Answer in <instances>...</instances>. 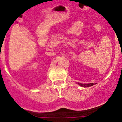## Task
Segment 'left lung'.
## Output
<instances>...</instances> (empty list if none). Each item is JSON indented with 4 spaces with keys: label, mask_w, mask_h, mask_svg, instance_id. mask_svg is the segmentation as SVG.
I'll return each mask as SVG.
<instances>
[{
    "label": "left lung",
    "mask_w": 122,
    "mask_h": 122,
    "mask_svg": "<svg viewBox=\"0 0 122 122\" xmlns=\"http://www.w3.org/2000/svg\"><path fill=\"white\" fill-rule=\"evenodd\" d=\"M77 84L78 85H79L80 86H81V87H91V86H93L94 85V84L93 83H90V84H82V83H77ZM95 84H96V83Z\"/></svg>",
    "instance_id": "left-lung-1"
}]
</instances>
